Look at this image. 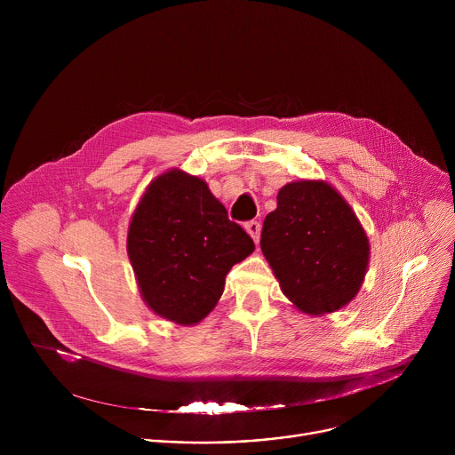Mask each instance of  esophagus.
I'll return each instance as SVG.
<instances>
[{
  "instance_id": "1",
  "label": "esophagus",
  "mask_w": 455,
  "mask_h": 455,
  "mask_svg": "<svg viewBox=\"0 0 455 455\" xmlns=\"http://www.w3.org/2000/svg\"><path fill=\"white\" fill-rule=\"evenodd\" d=\"M244 230L250 234V237L259 243V234H261V225H259L257 221H248L244 223Z\"/></svg>"
}]
</instances>
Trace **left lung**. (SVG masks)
<instances>
[{
  "label": "left lung",
  "mask_w": 455,
  "mask_h": 455,
  "mask_svg": "<svg viewBox=\"0 0 455 455\" xmlns=\"http://www.w3.org/2000/svg\"><path fill=\"white\" fill-rule=\"evenodd\" d=\"M261 250L283 293L307 315L349 304L365 277L369 239L349 204L322 180L286 183L265 218Z\"/></svg>",
  "instance_id": "1"
}]
</instances>
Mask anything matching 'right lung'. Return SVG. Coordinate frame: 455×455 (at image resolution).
<instances>
[{"label":"right lung","mask_w":455,"mask_h":455,"mask_svg":"<svg viewBox=\"0 0 455 455\" xmlns=\"http://www.w3.org/2000/svg\"><path fill=\"white\" fill-rule=\"evenodd\" d=\"M253 248L209 185L180 169L149 183L127 230V255L144 302L181 326L214 309L227 274Z\"/></svg>","instance_id":"1"}]
</instances>
